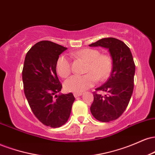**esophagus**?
<instances>
[{
    "mask_svg": "<svg viewBox=\"0 0 155 155\" xmlns=\"http://www.w3.org/2000/svg\"><path fill=\"white\" fill-rule=\"evenodd\" d=\"M82 94H83L82 92H74V95L75 97H79V96H81Z\"/></svg>",
    "mask_w": 155,
    "mask_h": 155,
    "instance_id": "34e87169",
    "label": "esophagus"
}]
</instances>
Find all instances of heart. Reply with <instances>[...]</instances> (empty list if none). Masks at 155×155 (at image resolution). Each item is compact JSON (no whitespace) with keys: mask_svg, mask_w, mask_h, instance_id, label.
<instances>
[{"mask_svg":"<svg viewBox=\"0 0 155 155\" xmlns=\"http://www.w3.org/2000/svg\"><path fill=\"white\" fill-rule=\"evenodd\" d=\"M76 58H82L87 62L84 75H74L65 81L64 87L67 91L81 92L95 84L97 80H105L109 76L112 69V60L108 54H101L97 49H83L74 53ZM58 74L66 78L71 72V60L65 55L58 58L56 63Z\"/></svg>","mask_w":155,"mask_h":155,"instance_id":"heart-1","label":"heart"}]
</instances>
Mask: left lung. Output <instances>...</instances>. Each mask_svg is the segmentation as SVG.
Returning <instances> with one entry per match:
<instances>
[{"label":"left lung","instance_id":"obj_1","mask_svg":"<svg viewBox=\"0 0 155 155\" xmlns=\"http://www.w3.org/2000/svg\"><path fill=\"white\" fill-rule=\"evenodd\" d=\"M108 49L112 59V71L109 79L96 90L106 92L102 95L93 92L94 101L90 111L97 120L108 122L123 114L132 96L136 65L130 48L122 41L104 38L90 44Z\"/></svg>","mask_w":155,"mask_h":155}]
</instances>
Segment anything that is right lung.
<instances>
[{"instance_id":"obj_1","label":"right lung","mask_w":155,"mask_h":155,"mask_svg":"<svg viewBox=\"0 0 155 155\" xmlns=\"http://www.w3.org/2000/svg\"><path fill=\"white\" fill-rule=\"evenodd\" d=\"M66 49L49 41L38 42L26 54L22 70L25 95L32 111L41 122L54 128L66 123L75 101L71 92L60 93L56 63Z\"/></svg>"}]
</instances>
